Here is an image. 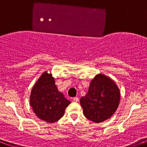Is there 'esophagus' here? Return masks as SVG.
Returning a JSON list of instances; mask_svg holds the SVG:
<instances>
[{
  "instance_id": "esophagus-1",
  "label": "esophagus",
  "mask_w": 147,
  "mask_h": 147,
  "mask_svg": "<svg viewBox=\"0 0 147 147\" xmlns=\"http://www.w3.org/2000/svg\"><path fill=\"white\" fill-rule=\"evenodd\" d=\"M73 101H75V102H78V101H79V98H78V97H75V98H73Z\"/></svg>"
}]
</instances>
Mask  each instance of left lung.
Wrapping results in <instances>:
<instances>
[{
  "label": "left lung",
  "instance_id": "8db88e82",
  "mask_svg": "<svg viewBox=\"0 0 147 147\" xmlns=\"http://www.w3.org/2000/svg\"><path fill=\"white\" fill-rule=\"evenodd\" d=\"M120 99V90L116 82L100 73L91 80L88 92L80 101L85 117L95 123H101L114 114Z\"/></svg>",
  "mask_w": 147,
  "mask_h": 147
}]
</instances>
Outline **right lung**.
Returning <instances> with one entry per match:
<instances>
[{
	"mask_svg": "<svg viewBox=\"0 0 147 147\" xmlns=\"http://www.w3.org/2000/svg\"><path fill=\"white\" fill-rule=\"evenodd\" d=\"M69 104L70 101L58 90L52 74L43 72L30 95V105L36 116L47 123H55L64 116Z\"/></svg>",
	"mask_w": 147,
	"mask_h": 147,
	"instance_id": "1",
	"label": "right lung"
}]
</instances>
